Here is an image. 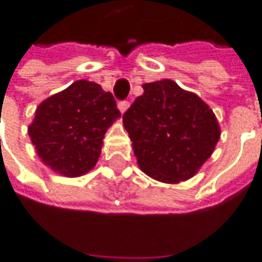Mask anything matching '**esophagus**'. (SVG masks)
I'll return each mask as SVG.
<instances>
[{
  "instance_id": "esophagus-1",
  "label": "esophagus",
  "mask_w": 262,
  "mask_h": 262,
  "mask_svg": "<svg viewBox=\"0 0 262 262\" xmlns=\"http://www.w3.org/2000/svg\"><path fill=\"white\" fill-rule=\"evenodd\" d=\"M128 107H129V102H128V100H119V102H118V109H119L122 114L125 112Z\"/></svg>"
}]
</instances>
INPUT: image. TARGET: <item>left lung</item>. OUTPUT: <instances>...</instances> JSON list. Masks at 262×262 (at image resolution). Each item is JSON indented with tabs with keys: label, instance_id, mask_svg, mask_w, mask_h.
I'll return each mask as SVG.
<instances>
[{
	"label": "left lung",
	"instance_id": "obj_1",
	"mask_svg": "<svg viewBox=\"0 0 262 262\" xmlns=\"http://www.w3.org/2000/svg\"><path fill=\"white\" fill-rule=\"evenodd\" d=\"M122 119L141 170L176 184L196 173L220 138L213 111L172 80L146 83Z\"/></svg>",
	"mask_w": 262,
	"mask_h": 262
}]
</instances>
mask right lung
Segmentation results:
<instances>
[{
  "mask_svg": "<svg viewBox=\"0 0 262 262\" xmlns=\"http://www.w3.org/2000/svg\"><path fill=\"white\" fill-rule=\"evenodd\" d=\"M119 116L111 92L78 80L39 105L29 136L46 166L74 178L95 167L105 133Z\"/></svg>",
  "mask_w": 262,
  "mask_h": 262,
  "instance_id": "1",
  "label": "right lung"
}]
</instances>
